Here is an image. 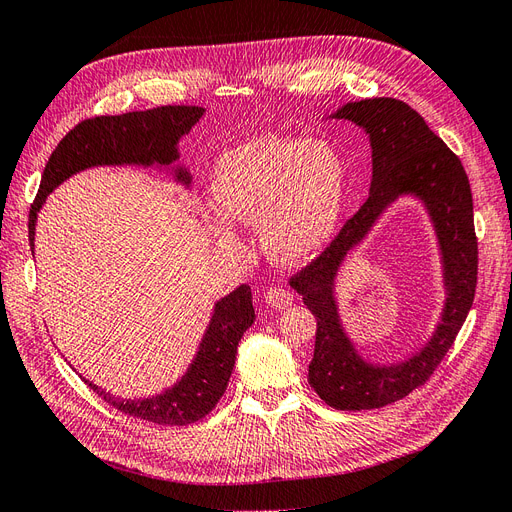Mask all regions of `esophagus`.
<instances>
[{
	"mask_svg": "<svg viewBox=\"0 0 512 512\" xmlns=\"http://www.w3.org/2000/svg\"><path fill=\"white\" fill-rule=\"evenodd\" d=\"M292 301H294L292 292H288L284 288H269L265 292V303L273 309H286L292 305Z\"/></svg>",
	"mask_w": 512,
	"mask_h": 512,
	"instance_id": "1",
	"label": "esophagus"
}]
</instances>
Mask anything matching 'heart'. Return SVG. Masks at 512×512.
Instances as JSON below:
<instances>
[{
	"label": "heart",
	"instance_id": "obj_1",
	"mask_svg": "<svg viewBox=\"0 0 512 512\" xmlns=\"http://www.w3.org/2000/svg\"><path fill=\"white\" fill-rule=\"evenodd\" d=\"M213 205L226 220L258 226L275 265H303L337 237L348 200V168L331 143L265 134L224 151L211 177ZM211 215L213 237L237 247L232 226Z\"/></svg>",
	"mask_w": 512,
	"mask_h": 512
}]
</instances>
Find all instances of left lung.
Instances as JSON below:
<instances>
[{"instance_id": "1", "label": "left lung", "mask_w": 512, "mask_h": 512, "mask_svg": "<svg viewBox=\"0 0 512 512\" xmlns=\"http://www.w3.org/2000/svg\"><path fill=\"white\" fill-rule=\"evenodd\" d=\"M359 126L371 147V185L365 205L312 265L290 280L316 316V348L309 384L337 410H371L406 397L436 371L466 322L476 292L478 247L472 190L461 160L433 134L412 106L395 98L348 102L331 113ZM412 195L428 211L439 239L445 307L432 337L399 364H371L347 337L334 297V280L345 256L397 197Z\"/></svg>"}]
</instances>
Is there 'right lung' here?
Masks as SVG:
<instances>
[{
  "label": "right lung",
  "mask_w": 512,
  "mask_h": 512,
  "mask_svg": "<svg viewBox=\"0 0 512 512\" xmlns=\"http://www.w3.org/2000/svg\"><path fill=\"white\" fill-rule=\"evenodd\" d=\"M205 115L200 106H158L149 111L85 119L70 130L51 153L44 166L40 190L29 209V245L34 252L38 211L57 185L81 170L94 166H158L170 170L173 179L190 188V170L177 164L181 136L192 130ZM252 288L241 284L220 301H215L209 327L200 339L196 356L185 374L160 395L143 399H121L87 382L106 404L119 412L158 425H190L207 416L224 395L237 346L243 333L254 324Z\"/></svg>",
  "instance_id": "right-lung-1"
}]
</instances>
